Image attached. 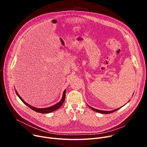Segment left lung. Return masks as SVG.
I'll use <instances>...</instances> for the list:
<instances>
[{
    "mask_svg": "<svg viewBox=\"0 0 147 147\" xmlns=\"http://www.w3.org/2000/svg\"><path fill=\"white\" fill-rule=\"evenodd\" d=\"M128 102H129V101H128ZM89 107L90 108V109H91L92 110H94V111H95L96 112H98V113H102V114H110V113H113V112H114L115 111H117V110L120 109V108H121V107L120 108H118V109H115V110H111V111H103V110H99L95 109H94V108H92V107H91L90 106H89Z\"/></svg>",
    "mask_w": 147,
    "mask_h": 147,
    "instance_id": "1",
    "label": "left lung"
}]
</instances>
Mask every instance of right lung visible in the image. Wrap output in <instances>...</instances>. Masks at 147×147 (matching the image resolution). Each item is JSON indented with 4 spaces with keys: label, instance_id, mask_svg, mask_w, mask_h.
Segmentation results:
<instances>
[{
    "label": "right lung",
    "instance_id": "obj_1",
    "mask_svg": "<svg viewBox=\"0 0 147 147\" xmlns=\"http://www.w3.org/2000/svg\"><path fill=\"white\" fill-rule=\"evenodd\" d=\"M65 92H66V90L65 89L63 92V97H62V99L61 101L57 103L56 104L53 105L51 107H47V108H44V109H39V108H36V107H34L32 105H29L28 104H27L26 102H25L24 101V99H23L21 96L20 95L18 94V92H17V90H15V92H16V94L17 95V96L20 98V99L21 100V101H22V102L25 104L27 106H28L30 109H32L33 110L35 111L36 112H37V113H43V114H48V113H51L52 111H55L56 110L58 109L59 107H61V106L63 105V104L64 103V101H65Z\"/></svg>",
    "mask_w": 147,
    "mask_h": 147
}]
</instances>
